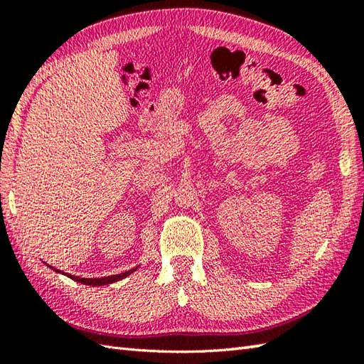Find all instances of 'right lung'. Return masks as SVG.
<instances>
[{
  "label": "right lung",
  "mask_w": 364,
  "mask_h": 364,
  "mask_svg": "<svg viewBox=\"0 0 364 364\" xmlns=\"http://www.w3.org/2000/svg\"><path fill=\"white\" fill-rule=\"evenodd\" d=\"M137 269V267H136ZM136 269H131L128 270V272H123V274H119V275H111V277H103V278H80V277H75V275H68L72 278V280L78 282V283H82V284H89V286H105V284H111L114 282H119L122 280V278L128 277L129 274H133ZM56 270V269H54ZM56 272H60V270H56ZM67 275V274H65Z\"/></svg>",
  "instance_id": "obj_1"
}]
</instances>
